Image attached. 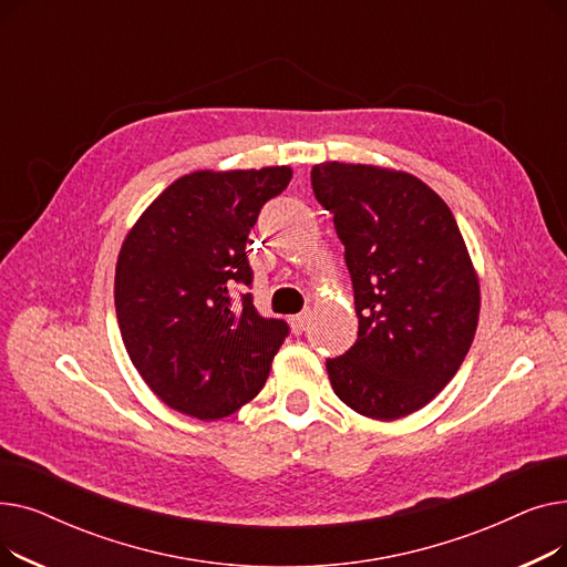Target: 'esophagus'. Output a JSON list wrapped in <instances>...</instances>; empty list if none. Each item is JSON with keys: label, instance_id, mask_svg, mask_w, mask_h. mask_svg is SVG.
Returning <instances> with one entry per match:
<instances>
[{"label": "esophagus", "instance_id": "obj_1", "mask_svg": "<svg viewBox=\"0 0 567 567\" xmlns=\"http://www.w3.org/2000/svg\"><path fill=\"white\" fill-rule=\"evenodd\" d=\"M308 319H310V312L306 310V312H301V315H293L291 319H289V326H291V331L296 333V336H301L303 331H306V326H308Z\"/></svg>", "mask_w": 567, "mask_h": 567}]
</instances>
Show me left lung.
<instances>
[{
    "mask_svg": "<svg viewBox=\"0 0 567 567\" xmlns=\"http://www.w3.org/2000/svg\"><path fill=\"white\" fill-rule=\"evenodd\" d=\"M353 285L359 338L326 361L336 395L374 421L432 402L478 329L481 285L455 216L427 184L377 165L312 167Z\"/></svg>",
    "mask_w": 567,
    "mask_h": 567,
    "instance_id": "1",
    "label": "left lung"
}]
</instances>
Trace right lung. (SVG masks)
<instances>
[{
  "mask_svg": "<svg viewBox=\"0 0 567 567\" xmlns=\"http://www.w3.org/2000/svg\"><path fill=\"white\" fill-rule=\"evenodd\" d=\"M291 182V167L199 169L167 186L126 234L116 259L118 331L140 377L167 406L216 421L266 383L289 326L264 319L246 244L261 206Z\"/></svg>",
  "mask_w": 567,
  "mask_h": 567,
  "instance_id": "right-lung-1",
  "label": "right lung"
}]
</instances>
